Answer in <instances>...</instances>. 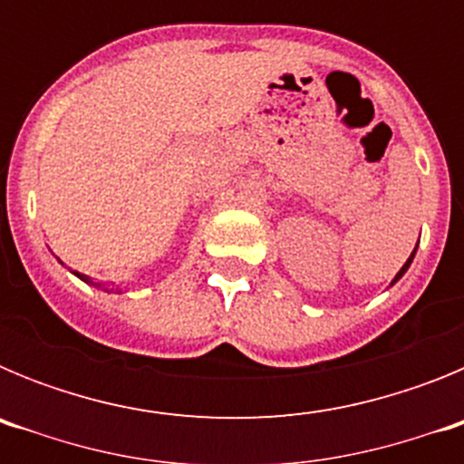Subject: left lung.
<instances>
[{"instance_id": "left-lung-1", "label": "left lung", "mask_w": 464, "mask_h": 464, "mask_svg": "<svg viewBox=\"0 0 464 464\" xmlns=\"http://www.w3.org/2000/svg\"><path fill=\"white\" fill-rule=\"evenodd\" d=\"M413 253H416V251H413ZM413 253H411V256H409V260H407V262H404V267H401V269H400V272H397V276H395V278H392V283H395V281H397V278H401V274L407 272V269H409V265H411V260H413Z\"/></svg>"}]
</instances>
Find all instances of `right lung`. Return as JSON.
<instances>
[{
	"label": "right lung",
	"mask_w": 464,
	"mask_h": 464,
	"mask_svg": "<svg viewBox=\"0 0 464 464\" xmlns=\"http://www.w3.org/2000/svg\"><path fill=\"white\" fill-rule=\"evenodd\" d=\"M79 276H81V278H83V281H88V278H85V276H83V274H79Z\"/></svg>",
	"instance_id": "right-lung-1"
}]
</instances>
